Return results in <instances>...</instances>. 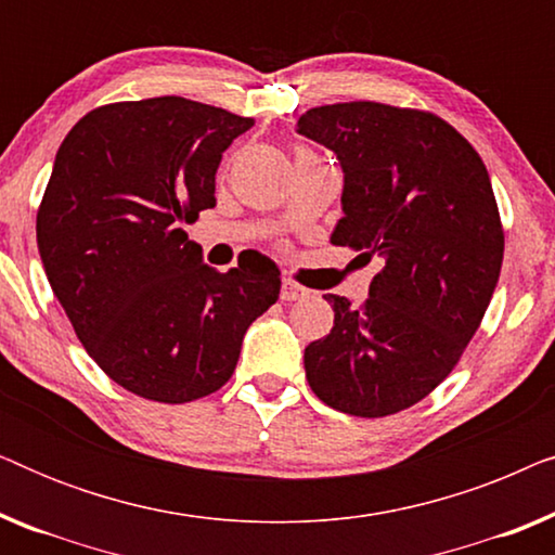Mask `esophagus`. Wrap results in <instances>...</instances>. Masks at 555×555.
<instances>
[{"label":"esophagus","mask_w":555,"mask_h":555,"mask_svg":"<svg viewBox=\"0 0 555 555\" xmlns=\"http://www.w3.org/2000/svg\"><path fill=\"white\" fill-rule=\"evenodd\" d=\"M308 295V287H302V285H298L295 283V280H291V278H285L283 280V287H280V298L283 300H302Z\"/></svg>","instance_id":"34e87169"}]
</instances>
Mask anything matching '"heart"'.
<instances>
[{
    "instance_id": "heart-1",
    "label": "heart",
    "mask_w": 555,
    "mask_h": 555,
    "mask_svg": "<svg viewBox=\"0 0 555 555\" xmlns=\"http://www.w3.org/2000/svg\"><path fill=\"white\" fill-rule=\"evenodd\" d=\"M300 154H308V151H300Z\"/></svg>"
}]
</instances>
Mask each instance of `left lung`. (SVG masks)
<instances>
[{"label":"left lung","instance_id":"left-lung-1","mask_svg":"<svg viewBox=\"0 0 555 555\" xmlns=\"http://www.w3.org/2000/svg\"><path fill=\"white\" fill-rule=\"evenodd\" d=\"M298 133L344 169L333 245L384 257L363 306L325 295L336 318L306 348L308 384L338 412L397 414L450 376L495 293L505 237L488 169L435 113L374 101L310 108Z\"/></svg>","mask_w":555,"mask_h":555}]
</instances>
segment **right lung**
<instances>
[{"label": "right lung", "mask_w": 555, "mask_h": 555, "mask_svg": "<svg viewBox=\"0 0 555 555\" xmlns=\"http://www.w3.org/2000/svg\"><path fill=\"white\" fill-rule=\"evenodd\" d=\"M253 118L179 95L111 103L65 135L37 247L75 336L135 397L222 389L242 338L280 295L278 264L217 272L186 222L211 209L222 154Z\"/></svg>", "instance_id": "right-lung-1"}]
</instances>
